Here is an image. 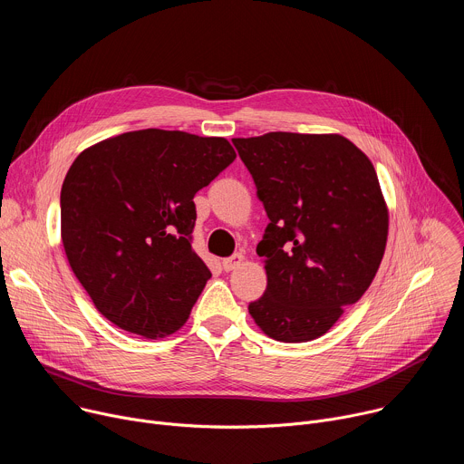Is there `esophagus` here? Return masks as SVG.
<instances>
[{
    "label": "esophagus",
    "mask_w": 464,
    "mask_h": 464,
    "mask_svg": "<svg viewBox=\"0 0 464 464\" xmlns=\"http://www.w3.org/2000/svg\"><path fill=\"white\" fill-rule=\"evenodd\" d=\"M242 260H244V255L242 253H235V255H231V256L222 260V268L226 272H233V270H237L240 266Z\"/></svg>",
    "instance_id": "esophagus-1"
}]
</instances>
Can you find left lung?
I'll return each mask as SVG.
<instances>
[{
  "mask_svg": "<svg viewBox=\"0 0 464 464\" xmlns=\"http://www.w3.org/2000/svg\"><path fill=\"white\" fill-rule=\"evenodd\" d=\"M233 145L270 218L256 246L268 285L247 310L277 342L315 340L380 268L389 213L376 170L338 134L270 131Z\"/></svg>",
  "mask_w": 464,
  "mask_h": 464,
  "instance_id": "8db88e82",
  "label": "left lung"
}]
</instances>
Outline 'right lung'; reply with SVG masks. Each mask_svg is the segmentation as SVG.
Wrapping results in <instances>:
<instances>
[{
    "label": "right lung",
    "instance_id": "add662e5",
    "mask_svg": "<svg viewBox=\"0 0 464 464\" xmlns=\"http://www.w3.org/2000/svg\"><path fill=\"white\" fill-rule=\"evenodd\" d=\"M235 158L224 138L160 128L77 156L60 192L62 244L106 319L149 340L183 326L211 277L190 246L192 198Z\"/></svg>",
    "mask_w": 464,
    "mask_h": 464
}]
</instances>
